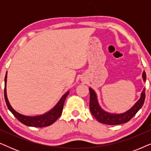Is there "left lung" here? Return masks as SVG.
<instances>
[{
	"instance_id": "8db88e82",
	"label": "left lung",
	"mask_w": 151,
	"mask_h": 151,
	"mask_svg": "<svg viewBox=\"0 0 151 151\" xmlns=\"http://www.w3.org/2000/svg\"><path fill=\"white\" fill-rule=\"evenodd\" d=\"M146 75L145 71L142 73V78L144 82H146ZM90 102L89 107L91 114L99 122L109 125H117L128 122L137 111L143 106L145 100V88H144L141 93L140 98L129 110L123 113H111L106 112L101 108L98 102V96L96 93L91 88H89Z\"/></svg>"
}]
</instances>
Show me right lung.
I'll return each mask as SVG.
<instances>
[{
  "mask_svg": "<svg viewBox=\"0 0 151 151\" xmlns=\"http://www.w3.org/2000/svg\"><path fill=\"white\" fill-rule=\"evenodd\" d=\"M7 71L6 73L5 77V91H4V96H5V100L6 104H7V108L11 111L14 117L20 121V122L23 124L28 126V127H48L54 123L57 120L58 118L60 116L63 112V109L64 106V103H65V99L69 93V91H67L62 96L60 100L58 102L55 104V106L51 109L50 111H47V113L42 115H36V116H27V115H24L16 111L12 108L10 103L8 100L7 96V89H6V85H7Z\"/></svg>",
  "mask_w": 151,
  "mask_h": 151,
  "instance_id": "add662e5",
  "label": "right lung"
}]
</instances>
